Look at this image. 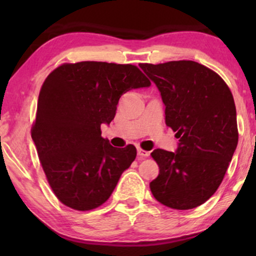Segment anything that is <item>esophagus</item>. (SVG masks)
<instances>
[{
  "mask_svg": "<svg viewBox=\"0 0 256 256\" xmlns=\"http://www.w3.org/2000/svg\"><path fill=\"white\" fill-rule=\"evenodd\" d=\"M149 152H146V150H143L141 148H138V156L140 158H144V157H148L149 156Z\"/></svg>",
  "mask_w": 256,
  "mask_h": 256,
  "instance_id": "1",
  "label": "esophagus"
}]
</instances>
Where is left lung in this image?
Instances as JSON below:
<instances>
[{
    "instance_id": "obj_1",
    "label": "left lung",
    "mask_w": 256,
    "mask_h": 256,
    "mask_svg": "<svg viewBox=\"0 0 256 256\" xmlns=\"http://www.w3.org/2000/svg\"><path fill=\"white\" fill-rule=\"evenodd\" d=\"M140 68L158 88L166 124L180 138L174 152H152L160 174L150 190L168 208H197L218 190L236 149L239 135L232 93L216 72L192 60Z\"/></svg>"
}]
</instances>
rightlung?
<instances>
[{"label": "right lung", "instance_id": "obj_1", "mask_svg": "<svg viewBox=\"0 0 256 256\" xmlns=\"http://www.w3.org/2000/svg\"><path fill=\"white\" fill-rule=\"evenodd\" d=\"M152 82L134 65L102 62L64 64L51 72L38 96L31 138L52 191L78 211L102 205L136 157L101 138L122 94Z\"/></svg>", "mask_w": 256, "mask_h": 256}]
</instances>
